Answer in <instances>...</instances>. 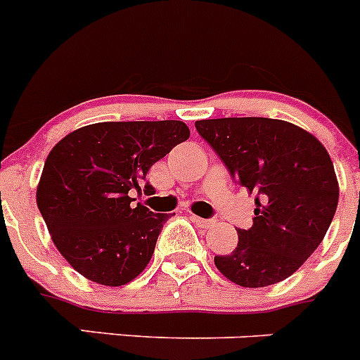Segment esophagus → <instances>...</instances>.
Listing matches in <instances>:
<instances>
[{"label": "esophagus", "instance_id": "obj_1", "mask_svg": "<svg viewBox=\"0 0 360 360\" xmlns=\"http://www.w3.org/2000/svg\"><path fill=\"white\" fill-rule=\"evenodd\" d=\"M190 218H191V221H193V224L200 226L202 229H210V227L213 226V220H207V218H200V217H197V214H191Z\"/></svg>", "mask_w": 360, "mask_h": 360}]
</instances>
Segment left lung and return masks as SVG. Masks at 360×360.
Segmentation results:
<instances>
[{"instance_id": "1", "label": "left lung", "mask_w": 360, "mask_h": 360, "mask_svg": "<svg viewBox=\"0 0 360 360\" xmlns=\"http://www.w3.org/2000/svg\"><path fill=\"white\" fill-rule=\"evenodd\" d=\"M238 184L256 193L254 226L238 229V247L214 266L243 288L284 281L327 234L339 183L323 143L278 119L227 117L195 122Z\"/></svg>"}]
</instances>
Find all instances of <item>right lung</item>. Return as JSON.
I'll return each mask as SVG.
<instances>
[{"instance_id": "right-lung-1", "label": "right lung", "mask_w": 360, "mask_h": 360, "mask_svg": "<svg viewBox=\"0 0 360 360\" xmlns=\"http://www.w3.org/2000/svg\"><path fill=\"white\" fill-rule=\"evenodd\" d=\"M188 139L190 129L181 120L97 122L53 147L37 186V206L74 270L112 288L146 270L169 214L133 206L129 191Z\"/></svg>"}]
</instances>
